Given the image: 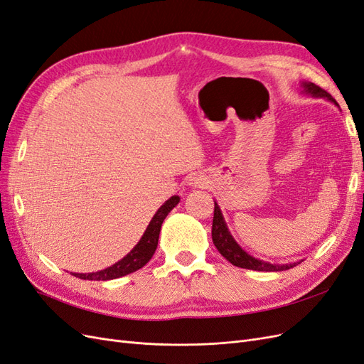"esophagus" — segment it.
<instances>
[{
	"label": "esophagus",
	"instance_id": "34e87169",
	"mask_svg": "<svg viewBox=\"0 0 364 364\" xmlns=\"http://www.w3.org/2000/svg\"><path fill=\"white\" fill-rule=\"evenodd\" d=\"M191 182V185L193 186H196V188H203V186H206V178H203V176H200V174H197V176H194V178H191L190 179Z\"/></svg>",
	"mask_w": 364,
	"mask_h": 364
}]
</instances>
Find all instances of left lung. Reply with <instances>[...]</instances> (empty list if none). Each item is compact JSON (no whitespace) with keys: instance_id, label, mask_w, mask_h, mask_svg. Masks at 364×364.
<instances>
[{"instance_id":"1","label":"left lung","mask_w":364,"mask_h":364,"mask_svg":"<svg viewBox=\"0 0 364 364\" xmlns=\"http://www.w3.org/2000/svg\"><path fill=\"white\" fill-rule=\"evenodd\" d=\"M302 94L311 95L314 98H326L328 102L334 103L336 106L337 102L331 97V94H328L325 90H322L321 86H317L311 82H302ZM213 243L217 247V250L222 253V255L237 267L241 269H249V270H258V272H281V270H289L294 267L296 264L299 262H290V264H272L267 261L258 259L255 257L249 255V253L241 247L232 234L229 232L228 225L225 222V217L222 214V209L214 202V218H213Z\"/></svg>"}]
</instances>
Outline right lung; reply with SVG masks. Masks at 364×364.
I'll use <instances>...</instances> for the list:
<instances>
[{
  "label": "right lung",
  "instance_id": "1",
  "mask_svg": "<svg viewBox=\"0 0 364 364\" xmlns=\"http://www.w3.org/2000/svg\"><path fill=\"white\" fill-rule=\"evenodd\" d=\"M179 202H181L179 196H171L170 199L158 209L156 214L153 215V218L150 220V223L146 229V232L142 234L141 240L138 241V245L132 249L123 259L115 262L114 266L107 267L105 270H100V272H95V273L92 272V273H71V274H74L75 278L87 279V281H109V279L126 277V274L134 273V272L139 270L141 267H144L146 264L151 259L153 253H155V250L158 247V240H159L162 222L165 220V217L168 215L171 209Z\"/></svg>",
  "mask_w": 364,
  "mask_h": 364
}]
</instances>
